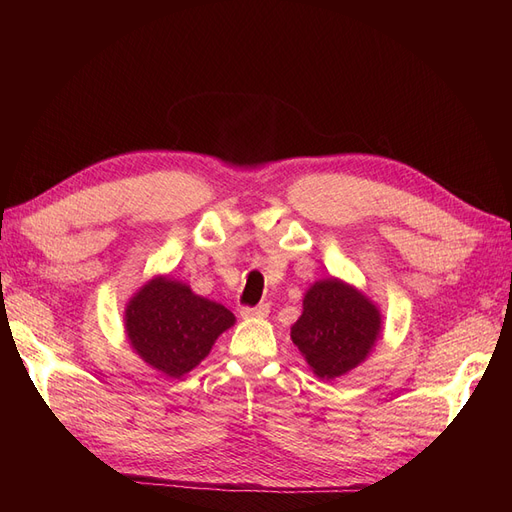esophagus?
<instances>
[{
	"mask_svg": "<svg viewBox=\"0 0 512 512\" xmlns=\"http://www.w3.org/2000/svg\"><path fill=\"white\" fill-rule=\"evenodd\" d=\"M267 316H269V305L267 303L241 309V318H245V320H256V318H267Z\"/></svg>",
	"mask_w": 512,
	"mask_h": 512,
	"instance_id": "obj_1",
	"label": "esophagus"
}]
</instances>
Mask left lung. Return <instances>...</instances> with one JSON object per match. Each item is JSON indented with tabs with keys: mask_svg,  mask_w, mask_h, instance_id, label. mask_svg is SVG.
Segmentation results:
<instances>
[{
	"mask_svg": "<svg viewBox=\"0 0 512 512\" xmlns=\"http://www.w3.org/2000/svg\"><path fill=\"white\" fill-rule=\"evenodd\" d=\"M382 335V312L363 290L324 277L307 288L290 339L320 380H335L365 363Z\"/></svg>",
	"mask_w": 512,
	"mask_h": 512,
	"instance_id": "obj_1",
	"label": "left lung"
}]
</instances>
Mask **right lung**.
I'll list each match as a JSON object with an SVG mask.
<instances>
[{
    "mask_svg": "<svg viewBox=\"0 0 512 512\" xmlns=\"http://www.w3.org/2000/svg\"><path fill=\"white\" fill-rule=\"evenodd\" d=\"M235 322L222 303L162 273L138 288L123 312L130 348L166 378H181L205 361L215 339Z\"/></svg>",
    "mask_w": 512,
    "mask_h": 512,
    "instance_id": "obj_1",
    "label": "right lung"
}]
</instances>
